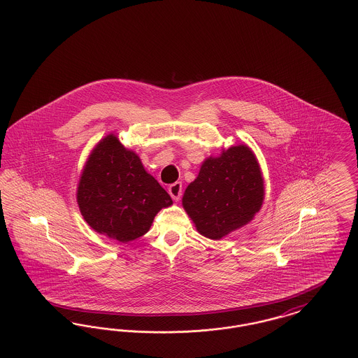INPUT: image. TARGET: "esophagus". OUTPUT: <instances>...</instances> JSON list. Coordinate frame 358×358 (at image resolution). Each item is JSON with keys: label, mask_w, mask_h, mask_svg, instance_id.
Listing matches in <instances>:
<instances>
[{"label": "esophagus", "mask_w": 358, "mask_h": 358, "mask_svg": "<svg viewBox=\"0 0 358 358\" xmlns=\"http://www.w3.org/2000/svg\"><path fill=\"white\" fill-rule=\"evenodd\" d=\"M168 190H169L171 199L174 201H178L180 197H181V193H182V184L181 182H174V184H171V187H168Z\"/></svg>", "instance_id": "obj_1"}]
</instances>
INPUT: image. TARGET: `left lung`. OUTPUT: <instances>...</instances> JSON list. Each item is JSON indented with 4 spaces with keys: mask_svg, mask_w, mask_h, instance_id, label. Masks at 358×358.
Masks as SVG:
<instances>
[{
    "mask_svg": "<svg viewBox=\"0 0 358 358\" xmlns=\"http://www.w3.org/2000/svg\"><path fill=\"white\" fill-rule=\"evenodd\" d=\"M264 200V178L247 145L208 157L182 196V206L197 232L212 240L254 220Z\"/></svg>",
    "mask_w": 358,
    "mask_h": 358,
    "instance_id": "obj_1",
    "label": "left lung"
}]
</instances>
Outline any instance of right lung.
<instances>
[{
    "mask_svg": "<svg viewBox=\"0 0 358 358\" xmlns=\"http://www.w3.org/2000/svg\"><path fill=\"white\" fill-rule=\"evenodd\" d=\"M76 200L83 219L95 232L120 243L143 236L155 215L173 204L138 154L124 148L114 134L102 138L91 150Z\"/></svg>",
    "mask_w": 358,
    "mask_h": 358,
    "instance_id": "add662e5",
    "label": "right lung"
}]
</instances>
